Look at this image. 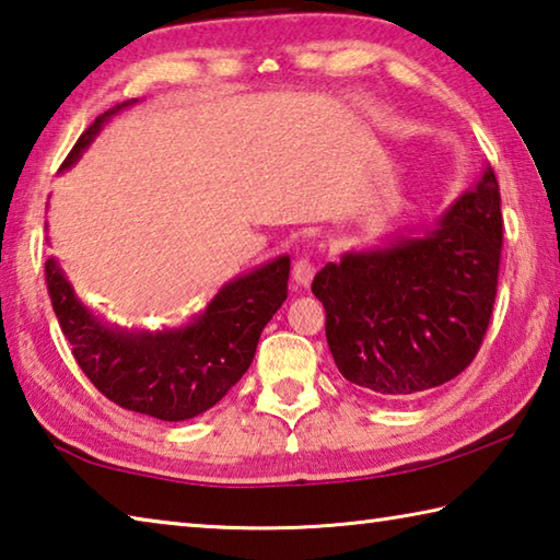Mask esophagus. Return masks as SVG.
<instances>
[{"label": "esophagus", "mask_w": 560, "mask_h": 560, "mask_svg": "<svg viewBox=\"0 0 560 560\" xmlns=\"http://www.w3.org/2000/svg\"><path fill=\"white\" fill-rule=\"evenodd\" d=\"M315 269H318V264H315L313 257H301L293 264V279H296L299 287H308L315 277Z\"/></svg>", "instance_id": "obj_1"}]
</instances>
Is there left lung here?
I'll return each instance as SVG.
<instances>
[{"label": "left lung", "instance_id": "1", "mask_svg": "<svg viewBox=\"0 0 560 560\" xmlns=\"http://www.w3.org/2000/svg\"><path fill=\"white\" fill-rule=\"evenodd\" d=\"M502 198L492 168L421 237L342 254L315 273L325 338L348 382L411 396L455 380L480 350L502 259Z\"/></svg>", "mask_w": 560, "mask_h": 560}]
</instances>
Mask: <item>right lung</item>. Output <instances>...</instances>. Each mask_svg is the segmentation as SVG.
Wrapping results in <instances>:
<instances>
[{
    "label": "right lung",
    "instance_id": "add662e5",
    "mask_svg": "<svg viewBox=\"0 0 560 560\" xmlns=\"http://www.w3.org/2000/svg\"><path fill=\"white\" fill-rule=\"evenodd\" d=\"M131 103L100 115L60 168L73 166L105 121ZM289 269V257L264 264L228 281L186 328L156 332L115 328L97 318L54 257L46 259V287L78 368L97 392L121 409L186 421L215 406L249 370L264 325L287 301Z\"/></svg>",
    "mask_w": 560,
    "mask_h": 560
}]
</instances>
